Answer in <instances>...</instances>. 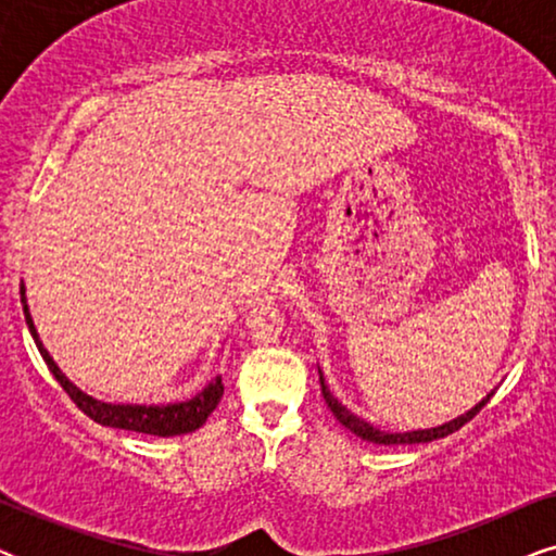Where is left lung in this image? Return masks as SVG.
<instances>
[{
  "label": "left lung",
  "mask_w": 556,
  "mask_h": 556,
  "mask_svg": "<svg viewBox=\"0 0 556 556\" xmlns=\"http://www.w3.org/2000/svg\"><path fill=\"white\" fill-rule=\"evenodd\" d=\"M318 382H321V394H324L326 405H329V409L333 413V417H337V420H339L341 425H344L346 430H352L356 438L369 440V443H377V445H415V443H432V440H440V438L451 435V432L460 430L463 425H466L468 420H473V417H476L478 413H481V409L485 407V402H489V400H491V394H493V392H489V394H485V397L478 400L473 407L466 409V413L458 415V417H453V420H447V422H443V425H435V428L405 430V432H387V430H379V428H375V425H369L367 420H364V417L354 415L352 409H349L346 405H341V402H339L337 397H333V394L329 392V387H326V382H324V371H321V369H318Z\"/></svg>",
  "instance_id": "8db88e82"
}]
</instances>
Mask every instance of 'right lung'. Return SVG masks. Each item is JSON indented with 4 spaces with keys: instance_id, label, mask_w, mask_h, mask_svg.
Instances as JSON below:
<instances>
[{
    "instance_id": "1",
    "label": "right lung",
    "mask_w": 556,
    "mask_h": 556,
    "mask_svg": "<svg viewBox=\"0 0 556 556\" xmlns=\"http://www.w3.org/2000/svg\"><path fill=\"white\" fill-rule=\"evenodd\" d=\"M20 293H22V308H25V321L29 326V333H33L37 349H40L45 364H48L60 387L71 394V400L90 417V420L101 422L105 428L147 432V435H159V438H174V435H187V432H194L197 428H202L212 409L219 405V400H223L225 384L219 375L212 377L210 382L194 394V397L164 402V405H134V402L96 400L93 394L83 392L78 384H73L71 379L63 375V369H60L55 359H52L50 352L42 344L40 333L35 329L33 314H29V306H27L25 283L20 286Z\"/></svg>"
}]
</instances>
